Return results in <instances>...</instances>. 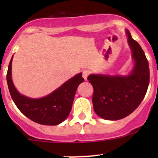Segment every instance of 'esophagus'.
I'll use <instances>...</instances> for the list:
<instances>
[{"label": "esophagus", "instance_id": "esophagus-1", "mask_svg": "<svg viewBox=\"0 0 158 158\" xmlns=\"http://www.w3.org/2000/svg\"><path fill=\"white\" fill-rule=\"evenodd\" d=\"M89 75V72L88 70H83V71H82V77L84 78L85 80H87V77H88Z\"/></svg>", "mask_w": 158, "mask_h": 158}]
</instances>
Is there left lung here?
Returning <instances> with one entry per match:
<instances>
[{
	"mask_svg": "<svg viewBox=\"0 0 158 158\" xmlns=\"http://www.w3.org/2000/svg\"><path fill=\"white\" fill-rule=\"evenodd\" d=\"M126 33L135 60L131 74L127 76L92 74L87 78L94 89V111L106 120H119L133 112L144 99L149 85V65L144 52L128 30Z\"/></svg>",
	"mask_w": 158,
	"mask_h": 158,
	"instance_id": "left-lung-1",
	"label": "left lung"
}]
</instances>
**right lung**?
I'll list each match as a JSON object with an SVG mask.
<instances>
[{"mask_svg": "<svg viewBox=\"0 0 158 158\" xmlns=\"http://www.w3.org/2000/svg\"><path fill=\"white\" fill-rule=\"evenodd\" d=\"M12 58L8 66L7 82L13 101L18 109L33 122L44 125H56L63 122L72 109L76 89L84 81L82 73L66 81L60 88L41 98H30L19 93L11 79Z\"/></svg>", "mask_w": 158, "mask_h": 158, "instance_id": "right-lung-1", "label": "right lung"}]
</instances>
